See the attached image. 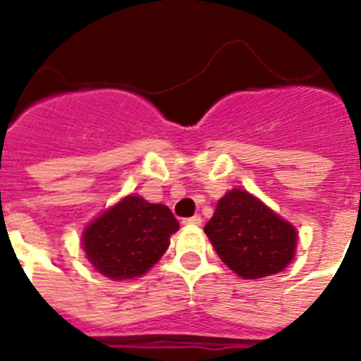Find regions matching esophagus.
I'll return each mask as SVG.
<instances>
[{"label": "esophagus", "mask_w": 361, "mask_h": 361, "mask_svg": "<svg viewBox=\"0 0 361 361\" xmlns=\"http://www.w3.org/2000/svg\"><path fill=\"white\" fill-rule=\"evenodd\" d=\"M183 225L200 226V225H202V217H200V215H192V217H187V219H183Z\"/></svg>", "instance_id": "1"}]
</instances>
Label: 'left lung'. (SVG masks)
Instances as JSON below:
<instances>
[{"mask_svg":"<svg viewBox=\"0 0 361 361\" xmlns=\"http://www.w3.org/2000/svg\"><path fill=\"white\" fill-rule=\"evenodd\" d=\"M204 232L221 260L243 279L279 274L296 252V228L241 189L221 198Z\"/></svg>","mask_w":361,"mask_h":361,"instance_id":"obj_1","label":"left lung"}]
</instances>
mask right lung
<instances>
[{
  "mask_svg": "<svg viewBox=\"0 0 361 361\" xmlns=\"http://www.w3.org/2000/svg\"><path fill=\"white\" fill-rule=\"evenodd\" d=\"M178 228L166 206L129 195L87 226L82 245L99 274L114 281L135 279L163 257Z\"/></svg>",
  "mask_w": 361,
  "mask_h": 361,
  "instance_id": "obj_1",
  "label": "right lung"
}]
</instances>
